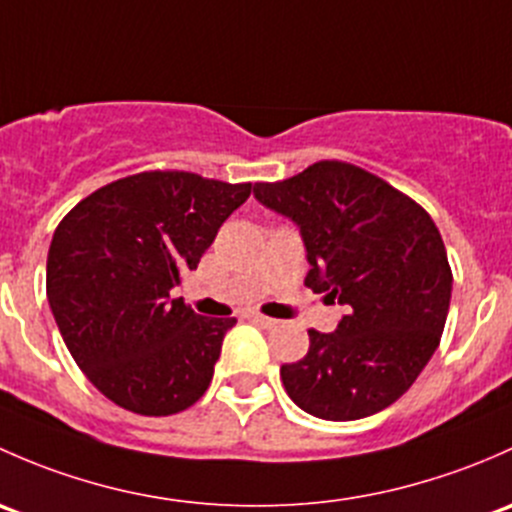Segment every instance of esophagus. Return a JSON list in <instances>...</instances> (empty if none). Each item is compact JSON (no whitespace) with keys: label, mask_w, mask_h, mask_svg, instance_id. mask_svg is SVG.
Masks as SVG:
<instances>
[{"label":"esophagus","mask_w":512,"mask_h":512,"mask_svg":"<svg viewBox=\"0 0 512 512\" xmlns=\"http://www.w3.org/2000/svg\"><path fill=\"white\" fill-rule=\"evenodd\" d=\"M249 320H251V323H254V325H258V328H266V330L276 328V325H278V320L266 318V315H258V313H251Z\"/></svg>","instance_id":"obj_1"}]
</instances>
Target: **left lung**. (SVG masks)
Wrapping results in <instances>:
<instances>
[{
	"mask_svg": "<svg viewBox=\"0 0 512 512\" xmlns=\"http://www.w3.org/2000/svg\"><path fill=\"white\" fill-rule=\"evenodd\" d=\"M254 194L300 226L305 286L350 305L335 333L308 330V355L281 367L288 397L328 421L387 409L431 360L449 315L453 276L434 219L382 177L340 160L258 182Z\"/></svg>",
	"mask_w": 512,
	"mask_h": 512,
	"instance_id": "1",
	"label": "left lung"
}]
</instances>
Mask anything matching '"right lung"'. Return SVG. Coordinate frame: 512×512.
<instances>
[{"instance_id":"right-lung-1","label":"right lung","mask_w":512,"mask_h":512,"mask_svg":"<svg viewBox=\"0 0 512 512\" xmlns=\"http://www.w3.org/2000/svg\"><path fill=\"white\" fill-rule=\"evenodd\" d=\"M229 184L155 170L105 184L56 226L46 295L68 352L100 394L142 416L192 407L236 318H204L170 291L249 199Z\"/></svg>"}]
</instances>
